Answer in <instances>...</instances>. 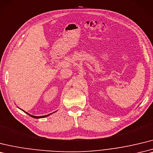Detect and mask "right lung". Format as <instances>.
I'll list each match as a JSON object with an SVG mask.
<instances>
[{
  "label": "right lung",
  "instance_id": "obj_1",
  "mask_svg": "<svg viewBox=\"0 0 153 153\" xmlns=\"http://www.w3.org/2000/svg\"><path fill=\"white\" fill-rule=\"evenodd\" d=\"M21 110H22V109H21ZM23 111H24L25 113H26L27 114H28V115H30L31 117H33V118H35V119H40V118H44V117H48V116H49V115H50L51 114H52V113H55V112H53V113H50V114H48V115H44V116H34V115H32L29 114V113H28L27 112H25V111H23Z\"/></svg>",
  "mask_w": 153,
  "mask_h": 153
}]
</instances>
